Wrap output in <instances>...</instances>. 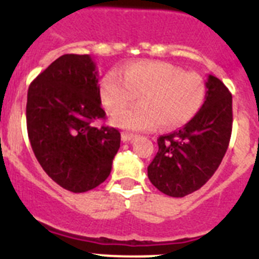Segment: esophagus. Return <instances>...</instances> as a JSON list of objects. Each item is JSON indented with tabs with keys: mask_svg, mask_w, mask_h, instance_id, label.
I'll list each match as a JSON object with an SVG mask.
<instances>
[{
	"mask_svg": "<svg viewBox=\"0 0 259 259\" xmlns=\"http://www.w3.org/2000/svg\"><path fill=\"white\" fill-rule=\"evenodd\" d=\"M135 139H137V135H134V134H130V132H123L122 134V140L124 141H132L135 140Z\"/></svg>",
	"mask_w": 259,
	"mask_h": 259,
	"instance_id": "obj_1",
	"label": "esophagus"
}]
</instances>
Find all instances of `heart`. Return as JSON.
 <instances>
[{
  "label": "heart",
  "mask_w": 259,
  "mask_h": 259,
  "mask_svg": "<svg viewBox=\"0 0 259 259\" xmlns=\"http://www.w3.org/2000/svg\"><path fill=\"white\" fill-rule=\"evenodd\" d=\"M206 93L201 75L159 61L134 62L119 74L107 72L100 83L101 101L109 113L139 96L140 105L121 109L111 118L114 125L127 131H146L158 123L163 130L182 127L197 115Z\"/></svg>",
  "instance_id": "heart-1"
}]
</instances>
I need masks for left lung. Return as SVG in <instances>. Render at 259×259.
<instances>
[{
    "label": "left lung",
    "instance_id": "left-lung-1",
    "mask_svg": "<svg viewBox=\"0 0 259 259\" xmlns=\"http://www.w3.org/2000/svg\"><path fill=\"white\" fill-rule=\"evenodd\" d=\"M206 100L198 114L179 131L158 139V152L148 178L158 191L184 197L214 175L227 152L232 132V96L218 77L209 75Z\"/></svg>",
    "mask_w": 259,
    "mask_h": 259
}]
</instances>
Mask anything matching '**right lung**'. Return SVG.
Instances as JSON below:
<instances>
[{"instance_id": "1", "label": "right lung", "mask_w": 259, "mask_h": 259, "mask_svg": "<svg viewBox=\"0 0 259 259\" xmlns=\"http://www.w3.org/2000/svg\"><path fill=\"white\" fill-rule=\"evenodd\" d=\"M98 71L88 54H65L31 83L27 131L45 172L62 188L83 193L107 179L120 146L105 119Z\"/></svg>"}]
</instances>
